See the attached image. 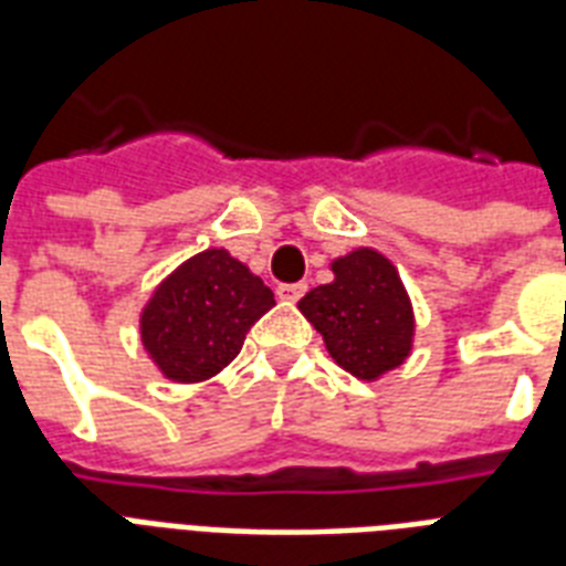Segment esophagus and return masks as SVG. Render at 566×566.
I'll list each match as a JSON object with an SVG mask.
<instances>
[{
  "instance_id": "1",
  "label": "esophagus",
  "mask_w": 566,
  "mask_h": 566,
  "mask_svg": "<svg viewBox=\"0 0 566 566\" xmlns=\"http://www.w3.org/2000/svg\"><path fill=\"white\" fill-rule=\"evenodd\" d=\"M308 291V284H302V282H296V284H279V300L282 302H296L302 296V293Z\"/></svg>"
}]
</instances>
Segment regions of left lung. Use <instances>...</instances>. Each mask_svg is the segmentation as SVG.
<instances>
[{
    "label": "left lung",
    "instance_id": "obj_1",
    "mask_svg": "<svg viewBox=\"0 0 566 566\" xmlns=\"http://www.w3.org/2000/svg\"><path fill=\"white\" fill-rule=\"evenodd\" d=\"M335 282L300 300V311L326 340L337 367L376 381L411 355L413 308L396 266L370 247L332 261Z\"/></svg>",
    "mask_w": 566,
    "mask_h": 566
}]
</instances>
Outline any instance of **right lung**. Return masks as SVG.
<instances>
[{
	"instance_id": "add662e5",
	"label": "right lung",
	"mask_w": 566,
	"mask_h": 566,
	"mask_svg": "<svg viewBox=\"0 0 566 566\" xmlns=\"http://www.w3.org/2000/svg\"><path fill=\"white\" fill-rule=\"evenodd\" d=\"M273 305V291L247 264L205 249L155 287L140 311V344L164 378L193 385L229 367Z\"/></svg>"
}]
</instances>
